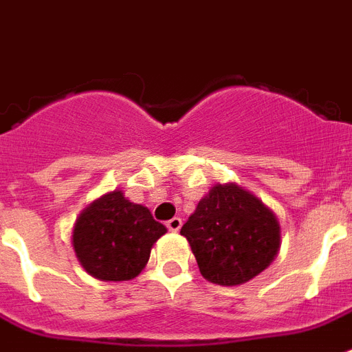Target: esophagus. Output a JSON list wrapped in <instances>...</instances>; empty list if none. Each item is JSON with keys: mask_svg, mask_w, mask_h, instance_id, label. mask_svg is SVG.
Instances as JSON below:
<instances>
[{"mask_svg": "<svg viewBox=\"0 0 352 352\" xmlns=\"http://www.w3.org/2000/svg\"><path fill=\"white\" fill-rule=\"evenodd\" d=\"M166 227H168V231L179 232V229H181V227H182V218L173 217V218H171V220L166 221Z\"/></svg>", "mask_w": 352, "mask_h": 352, "instance_id": "esophagus-1", "label": "esophagus"}]
</instances>
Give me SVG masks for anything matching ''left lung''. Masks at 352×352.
Segmentation results:
<instances>
[{"instance_id": "obj_1", "label": "left lung", "mask_w": 352, "mask_h": 352, "mask_svg": "<svg viewBox=\"0 0 352 352\" xmlns=\"http://www.w3.org/2000/svg\"><path fill=\"white\" fill-rule=\"evenodd\" d=\"M204 279L238 286L261 274L281 249L276 212L236 182L214 184L181 229Z\"/></svg>"}]
</instances>
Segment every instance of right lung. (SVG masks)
Segmentation results:
<instances>
[{"instance_id": "add662e5", "label": "right lung", "mask_w": 352, "mask_h": 352, "mask_svg": "<svg viewBox=\"0 0 352 352\" xmlns=\"http://www.w3.org/2000/svg\"><path fill=\"white\" fill-rule=\"evenodd\" d=\"M166 231L148 208L114 190L82 209L71 245L82 268L94 279L131 281L146 267L153 243Z\"/></svg>"}]
</instances>
